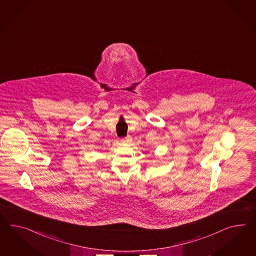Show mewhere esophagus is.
Instances as JSON below:
<instances>
[{
	"label": "esophagus",
	"instance_id": "esophagus-1",
	"mask_svg": "<svg viewBox=\"0 0 256 256\" xmlns=\"http://www.w3.org/2000/svg\"><path fill=\"white\" fill-rule=\"evenodd\" d=\"M128 137H126V138H122V142H126V140H128Z\"/></svg>",
	"mask_w": 256,
	"mask_h": 256
}]
</instances>
